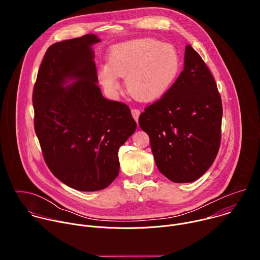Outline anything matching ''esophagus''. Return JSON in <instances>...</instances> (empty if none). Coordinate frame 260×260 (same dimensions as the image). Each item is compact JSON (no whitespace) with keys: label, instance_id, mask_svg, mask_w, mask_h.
<instances>
[{"label":"esophagus","instance_id":"34e87169","mask_svg":"<svg viewBox=\"0 0 260 260\" xmlns=\"http://www.w3.org/2000/svg\"><path fill=\"white\" fill-rule=\"evenodd\" d=\"M132 115H133L134 119L138 122L139 116H140V111L138 109H132Z\"/></svg>","mask_w":260,"mask_h":260}]
</instances>
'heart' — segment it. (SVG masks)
Wrapping results in <instances>:
<instances>
[{"mask_svg":"<svg viewBox=\"0 0 260 260\" xmlns=\"http://www.w3.org/2000/svg\"><path fill=\"white\" fill-rule=\"evenodd\" d=\"M179 69L180 57L172 45L143 38L111 47L108 64L100 67L98 77L110 92L119 88L118 77H125L128 93L140 102L150 103L167 93Z\"/></svg>","mask_w":260,"mask_h":260,"instance_id":"b5f03b06","label":"heart"}]
</instances>
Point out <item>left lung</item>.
Returning a JSON list of instances; mask_svg holds the SVG:
<instances>
[{
    "label": "left lung",
    "mask_w": 260,
    "mask_h": 260,
    "mask_svg": "<svg viewBox=\"0 0 260 260\" xmlns=\"http://www.w3.org/2000/svg\"><path fill=\"white\" fill-rule=\"evenodd\" d=\"M222 103L215 79L201 55L185 48L184 69L161 99L139 117L150 139L159 172L175 183L203 176L221 141Z\"/></svg>",
    "instance_id": "left-lung-1"
}]
</instances>
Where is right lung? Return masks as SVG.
Segmentation results:
<instances>
[{
    "mask_svg": "<svg viewBox=\"0 0 260 260\" xmlns=\"http://www.w3.org/2000/svg\"><path fill=\"white\" fill-rule=\"evenodd\" d=\"M98 42L88 34L52 44L32 91L35 132L45 162L80 191L101 190L114 181L119 148L137 128L129 108L105 99L98 86L91 49Z\"/></svg>",
    "mask_w": 260,
    "mask_h": 260,
    "instance_id": "add662e5",
    "label": "right lung"
}]
</instances>
